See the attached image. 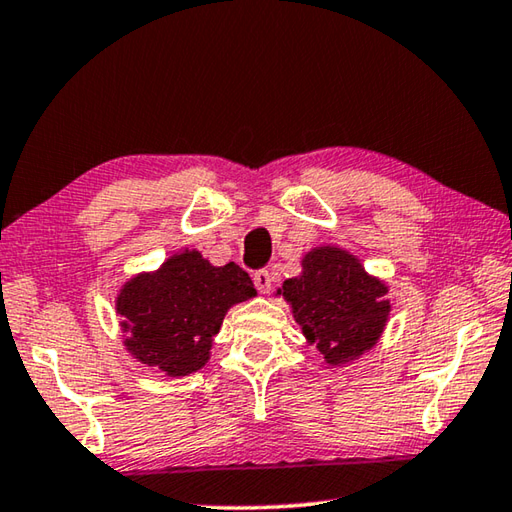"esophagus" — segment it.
Segmentation results:
<instances>
[{
  "label": "esophagus",
  "instance_id": "1",
  "mask_svg": "<svg viewBox=\"0 0 512 512\" xmlns=\"http://www.w3.org/2000/svg\"><path fill=\"white\" fill-rule=\"evenodd\" d=\"M271 283H274V276H271L269 269H258L254 274V285L260 294H267V291L271 289Z\"/></svg>",
  "mask_w": 512,
  "mask_h": 512
}]
</instances>
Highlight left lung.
I'll return each instance as SVG.
<instances>
[{
	"mask_svg": "<svg viewBox=\"0 0 512 512\" xmlns=\"http://www.w3.org/2000/svg\"><path fill=\"white\" fill-rule=\"evenodd\" d=\"M387 285L369 276L340 247H318L302 258V274L283 283V294L305 338L329 364L360 358L378 342L391 305Z\"/></svg>",
	"mask_w": 512,
	"mask_h": 512,
	"instance_id": "1",
	"label": "left lung"
}]
</instances>
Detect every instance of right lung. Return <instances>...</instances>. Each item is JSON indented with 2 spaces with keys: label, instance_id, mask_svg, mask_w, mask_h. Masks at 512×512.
Segmentation results:
<instances>
[{
  "label": "right lung",
  "instance_id": "1",
  "mask_svg": "<svg viewBox=\"0 0 512 512\" xmlns=\"http://www.w3.org/2000/svg\"><path fill=\"white\" fill-rule=\"evenodd\" d=\"M256 289L243 267H214L198 252L176 254L154 274H139L117 298L125 347L139 362L181 378L205 367L212 340L227 309L254 298Z\"/></svg>",
  "mask_w": 512,
  "mask_h": 512
}]
</instances>
